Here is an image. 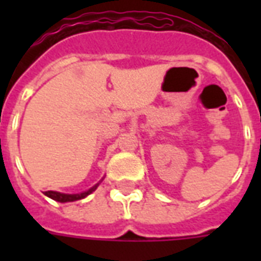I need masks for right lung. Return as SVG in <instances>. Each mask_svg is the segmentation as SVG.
<instances>
[{"label": "right lung", "mask_w": 261, "mask_h": 261, "mask_svg": "<svg viewBox=\"0 0 261 261\" xmlns=\"http://www.w3.org/2000/svg\"><path fill=\"white\" fill-rule=\"evenodd\" d=\"M98 184H100V182H97L96 186H93L88 191H84V192H81V194H62V192H57V191H46V192H44V195H46V196H48V198L54 199V200H57V202H61V203L75 202V200H80V199L87 198L88 195L92 194V192H93V191L97 188Z\"/></svg>", "instance_id": "obj_1"}]
</instances>
